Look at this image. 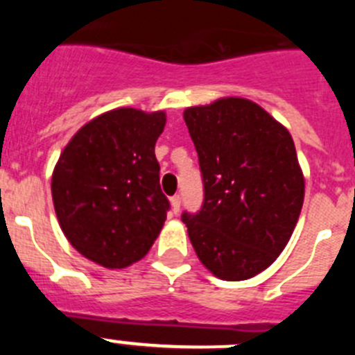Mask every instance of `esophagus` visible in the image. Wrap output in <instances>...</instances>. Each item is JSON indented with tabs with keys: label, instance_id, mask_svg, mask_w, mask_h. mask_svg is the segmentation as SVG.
Masks as SVG:
<instances>
[{
	"label": "esophagus",
	"instance_id": "esophagus-1",
	"mask_svg": "<svg viewBox=\"0 0 355 355\" xmlns=\"http://www.w3.org/2000/svg\"><path fill=\"white\" fill-rule=\"evenodd\" d=\"M171 206H172V211L174 213H180V208H181V197L180 196H174L171 199Z\"/></svg>",
	"mask_w": 355,
	"mask_h": 355
}]
</instances>
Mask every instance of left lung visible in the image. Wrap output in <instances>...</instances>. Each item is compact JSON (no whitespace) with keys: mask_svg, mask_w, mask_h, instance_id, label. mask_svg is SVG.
<instances>
[{"mask_svg":"<svg viewBox=\"0 0 355 355\" xmlns=\"http://www.w3.org/2000/svg\"><path fill=\"white\" fill-rule=\"evenodd\" d=\"M205 183L197 213L181 215L200 263L224 281H245L277 259L304 202L290 131L243 97L184 110Z\"/></svg>","mask_w":355,"mask_h":355,"instance_id":"1","label":"left lung"}]
</instances>
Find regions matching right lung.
<instances>
[{
	"mask_svg": "<svg viewBox=\"0 0 355 355\" xmlns=\"http://www.w3.org/2000/svg\"><path fill=\"white\" fill-rule=\"evenodd\" d=\"M165 121V112L110 110L87 122L56 162L51 193L62 231L105 268L142 259L167 218L155 155Z\"/></svg>",
	"mask_w": 355,
	"mask_h": 355,
	"instance_id": "add662e5",
	"label": "right lung"
}]
</instances>
